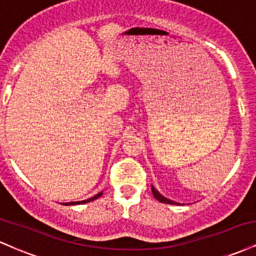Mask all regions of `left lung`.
<instances>
[{
  "label": "left lung",
  "instance_id": "left-lung-1",
  "mask_svg": "<svg viewBox=\"0 0 256 256\" xmlns=\"http://www.w3.org/2000/svg\"><path fill=\"white\" fill-rule=\"evenodd\" d=\"M152 195H154V198H156L158 201L162 202V204H177V206L180 204H178V202H176V201H172V200L167 198H165V196H162V195H161V194L158 192V190L155 189L154 186H152Z\"/></svg>",
  "mask_w": 256,
  "mask_h": 256
}]
</instances>
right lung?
<instances>
[{
  "label": "right lung",
  "instance_id": "obj_1",
  "mask_svg": "<svg viewBox=\"0 0 256 256\" xmlns=\"http://www.w3.org/2000/svg\"><path fill=\"white\" fill-rule=\"evenodd\" d=\"M102 194H104V192H101L96 194L95 196H92V198H88V200H83V201H77V202H66V204H64V206H70V204H86V202H91V201H94V200H96V198H101Z\"/></svg>",
  "mask_w": 256,
  "mask_h": 256
}]
</instances>
